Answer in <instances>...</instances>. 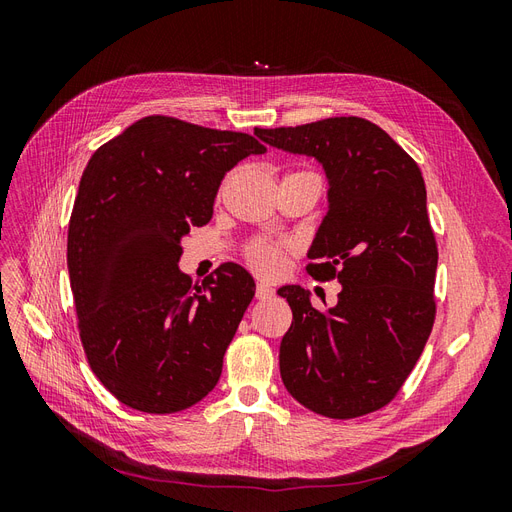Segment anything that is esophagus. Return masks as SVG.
I'll use <instances>...</instances> for the list:
<instances>
[{"label":"esophagus","instance_id":"34e87169","mask_svg":"<svg viewBox=\"0 0 512 512\" xmlns=\"http://www.w3.org/2000/svg\"><path fill=\"white\" fill-rule=\"evenodd\" d=\"M275 294V290L271 288V284H267V282H258V286H256V299H260V301H267V299H271Z\"/></svg>","mask_w":512,"mask_h":512}]
</instances>
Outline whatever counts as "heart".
<instances>
[{
    "label": "heart",
    "mask_w": 512,
    "mask_h": 512,
    "mask_svg": "<svg viewBox=\"0 0 512 512\" xmlns=\"http://www.w3.org/2000/svg\"><path fill=\"white\" fill-rule=\"evenodd\" d=\"M314 175L312 170H292L286 177H303ZM318 177V175H316ZM245 260L250 262V267L262 275H275L282 269L284 262V245L275 241H252L245 247Z\"/></svg>",
    "instance_id": "heart-1"
}]
</instances>
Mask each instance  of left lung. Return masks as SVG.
<instances>
[{
	"instance_id": "1",
	"label": "left lung",
	"mask_w": 512,
	"mask_h": 512,
	"mask_svg": "<svg viewBox=\"0 0 512 512\" xmlns=\"http://www.w3.org/2000/svg\"><path fill=\"white\" fill-rule=\"evenodd\" d=\"M254 134L322 164L329 211L309 247L307 273L342 284L327 314L301 286L277 290L292 309L280 346L284 386L329 418L376 412L404 386L436 320L438 245L421 168L361 117Z\"/></svg>"
}]
</instances>
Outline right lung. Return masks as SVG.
Listing matches in <instances>:
<instances>
[{
	"label": "right lung",
	"mask_w": 512,
	"mask_h": 512,
	"mask_svg": "<svg viewBox=\"0 0 512 512\" xmlns=\"http://www.w3.org/2000/svg\"><path fill=\"white\" fill-rule=\"evenodd\" d=\"M265 151L250 134L151 115L91 156L68 271L87 361L121 404L173 414L218 384L256 284L226 262L192 286L177 267L181 239L211 220L228 170Z\"/></svg>",
	"instance_id": "add662e5"
}]
</instances>
